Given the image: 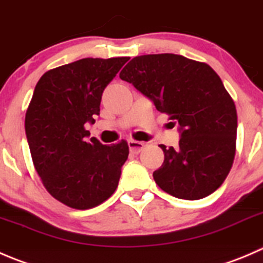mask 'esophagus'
Wrapping results in <instances>:
<instances>
[{
	"mask_svg": "<svg viewBox=\"0 0 263 263\" xmlns=\"http://www.w3.org/2000/svg\"><path fill=\"white\" fill-rule=\"evenodd\" d=\"M128 145H129V149H130L132 153H139L140 151L144 148L145 143L144 142H137V140L129 139L128 140Z\"/></svg>",
	"mask_w": 263,
	"mask_h": 263,
	"instance_id": "obj_1",
	"label": "esophagus"
}]
</instances>
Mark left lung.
Listing matches in <instances>:
<instances>
[{
  "instance_id": "8db88e82",
  "label": "left lung",
  "mask_w": 263,
  "mask_h": 263,
  "mask_svg": "<svg viewBox=\"0 0 263 263\" xmlns=\"http://www.w3.org/2000/svg\"><path fill=\"white\" fill-rule=\"evenodd\" d=\"M120 79L179 124L178 147L160 145L165 160L153 173L156 184L188 201L214 193L233 165L238 126L234 101L215 70L180 54H143L128 62Z\"/></svg>"
}]
</instances>
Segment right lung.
<instances>
[{
  "label": "right lung",
  "instance_id": "add662e5",
  "mask_svg": "<svg viewBox=\"0 0 263 263\" xmlns=\"http://www.w3.org/2000/svg\"><path fill=\"white\" fill-rule=\"evenodd\" d=\"M128 60H78L44 72L35 85L25 115L33 163L47 192L71 209L98 206L118 188L128 143L87 142L84 125L95 124L103 90Z\"/></svg>",
  "mask_w": 263,
  "mask_h": 263
}]
</instances>
